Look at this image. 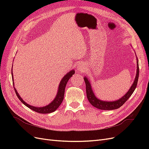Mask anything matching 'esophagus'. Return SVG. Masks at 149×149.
Instances as JSON below:
<instances>
[{
  "instance_id": "1",
  "label": "esophagus",
  "mask_w": 149,
  "mask_h": 149,
  "mask_svg": "<svg viewBox=\"0 0 149 149\" xmlns=\"http://www.w3.org/2000/svg\"><path fill=\"white\" fill-rule=\"evenodd\" d=\"M78 70L79 72H83L85 70V64L84 63H80L79 65H78Z\"/></svg>"
}]
</instances>
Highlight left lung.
<instances>
[{"label": "left lung", "mask_w": 149, "mask_h": 149, "mask_svg": "<svg viewBox=\"0 0 149 149\" xmlns=\"http://www.w3.org/2000/svg\"><path fill=\"white\" fill-rule=\"evenodd\" d=\"M136 60H137V71H136V78H135L134 83H132V86L128 90V91L126 93L123 97H121L118 100L107 101H102L100 100V99H98L95 96L93 90L92 89V86H91V83H90V81L88 79V77L84 76V80L86 83L87 98L90 104H91L94 107H96L97 109H101V110H114V109H118V108H119L120 106H123L126 102V101H127L130 97V96L132 95L137 86L138 79H139V62H138L137 57H136Z\"/></svg>", "instance_id": "obj_1"}]
</instances>
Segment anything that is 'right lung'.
<instances>
[{"label":"right lung","mask_w":149,"mask_h":149,"mask_svg":"<svg viewBox=\"0 0 149 149\" xmlns=\"http://www.w3.org/2000/svg\"><path fill=\"white\" fill-rule=\"evenodd\" d=\"M12 67H13V66H12ZM74 73H75V71H74V70H71L70 71H69L68 73H67L63 76V78L61 79V81L60 83L59 86H58V92H57L56 95L55 97L54 98V100L50 103L48 104V105H47L45 106H43V107H35V106H33L31 105H30V104H29L26 103V102H25V101L22 100V97L19 95V94L17 93V89L14 87L13 73H12V81H13V88H14L16 95L18 97H19V100L22 103H23L25 106H26V107H28L29 108H30V109L33 110V111L37 112H38V113H41V114L52 113V112L55 111L57 109V108L60 106V104H61L63 100V98H64V94H65V90L66 85L68 81V80L70 79V78Z\"/></svg>","instance_id":"1"}]
</instances>
